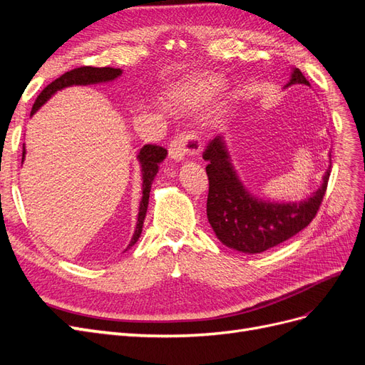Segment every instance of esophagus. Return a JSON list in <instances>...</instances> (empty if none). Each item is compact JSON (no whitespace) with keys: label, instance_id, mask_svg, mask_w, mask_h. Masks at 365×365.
Listing matches in <instances>:
<instances>
[{"label":"esophagus","instance_id":"1","mask_svg":"<svg viewBox=\"0 0 365 365\" xmlns=\"http://www.w3.org/2000/svg\"><path fill=\"white\" fill-rule=\"evenodd\" d=\"M200 138L192 134H181L170 143L169 155L175 161H182L187 157L195 155V153L200 152Z\"/></svg>","mask_w":365,"mask_h":365}]
</instances>
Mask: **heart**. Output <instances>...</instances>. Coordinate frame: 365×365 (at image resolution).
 I'll return each instance as SVG.
<instances>
[{"label":"heart","instance_id":"heart-1","mask_svg":"<svg viewBox=\"0 0 365 365\" xmlns=\"http://www.w3.org/2000/svg\"><path fill=\"white\" fill-rule=\"evenodd\" d=\"M224 82L217 76H200L193 77V79L187 81L185 83L180 85L176 90L170 94V101L175 106L182 109H195L201 105L207 103L210 98L215 97ZM224 109H217L212 115L213 125H219L224 120Z\"/></svg>","mask_w":365,"mask_h":365}]
</instances>
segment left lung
<instances>
[{
	"label": "left lung",
	"instance_id": "8db88e82",
	"mask_svg": "<svg viewBox=\"0 0 365 365\" xmlns=\"http://www.w3.org/2000/svg\"><path fill=\"white\" fill-rule=\"evenodd\" d=\"M292 85L311 86L298 68L291 70ZM208 175L207 219L216 237L231 250L245 254L263 252L291 239L315 217L323 201L330 165L317 190L297 201H274L254 195L240 180L230 155L227 140L217 135L204 152ZM330 163V153H329Z\"/></svg>",
	"mask_w": 365,
	"mask_h": 365
}]
</instances>
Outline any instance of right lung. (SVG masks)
<instances>
[{
  "instance_id": "1",
  "label": "right lung",
  "mask_w": 365,
  "mask_h": 365,
  "mask_svg": "<svg viewBox=\"0 0 365 365\" xmlns=\"http://www.w3.org/2000/svg\"><path fill=\"white\" fill-rule=\"evenodd\" d=\"M123 73V70L120 68H111V67H105V68H94V67H82V68H74L68 73L62 74L58 77L56 81L51 82L43 88L42 93L38 96L36 102L33 103L31 108V115L36 114L39 109L46 105L50 98L56 94L58 91L65 90V88L70 86H88V85H101V83H111L117 81L118 77ZM26 145H23V163L26 160ZM165 155H168V150L161 146H152L146 145L143 148L137 160L140 163V170H141V201H140V208H138V216H137V225L135 231L132 235V239L129 242V245L126 247L125 251H128L130 247H134L137 244V240L141 236L143 231V224H145V217L148 213V205H149V193H150V187L153 180L160 170V164L164 161Z\"/></svg>"
}]
</instances>
